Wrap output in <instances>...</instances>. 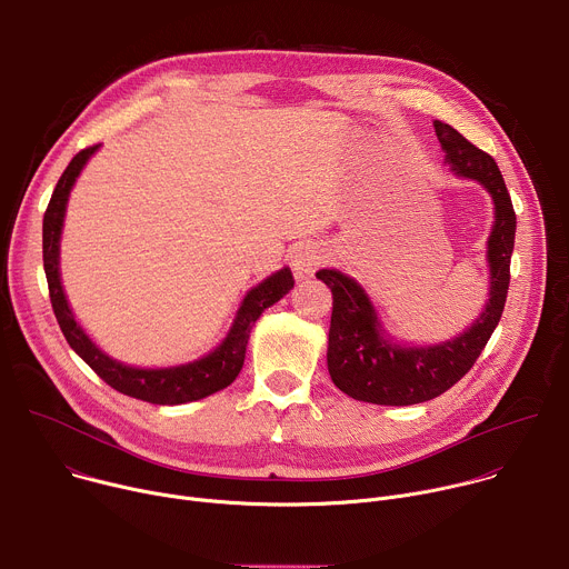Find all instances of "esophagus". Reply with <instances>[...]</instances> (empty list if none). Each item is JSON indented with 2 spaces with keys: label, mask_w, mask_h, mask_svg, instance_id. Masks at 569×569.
<instances>
[{
  "label": "esophagus",
  "mask_w": 569,
  "mask_h": 569,
  "mask_svg": "<svg viewBox=\"0 0 569 569\" xmlns=\"http://www.w3.org/2000/svg\"><path fill=\"white\" fill-rule=\"evenodd\" d=\"M323 252L317 246H299L292 254V268L297 272V277H312L321 266H323Z\"/></svg>",
  "instance_id": "esophagus-1"
}]
</instances>
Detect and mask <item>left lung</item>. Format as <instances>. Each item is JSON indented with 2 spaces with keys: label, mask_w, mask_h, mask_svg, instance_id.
<instances>
[{
  "label": "left lung",
  "mask_w": 569,
  "mask_h": 569,
  "mask_svg": "<svg viewBox=\"0 0 569 569\" xmlns=\"http://www.w3.org/2000/svg\"><path fill=\"white\" fill-rule=\"evenodd\" d=\"M435 132L452 171L483 184L496 202V224L489 238L491 299L463 336L428 349H402L380 336L376 310L353 279L336 270H319L317 279L333 292L329 373L336 387L356 400L417 405L441 396L477 362L505 310L516 238V211L505 178L496 159L452 126L435 121Z\"/></svg>",
  "instance_id": "1"
}]
</instances>
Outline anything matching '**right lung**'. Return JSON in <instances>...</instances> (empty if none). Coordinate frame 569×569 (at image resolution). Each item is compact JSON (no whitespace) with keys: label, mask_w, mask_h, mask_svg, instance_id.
Returning <instances> with one entry per match:
<instances>
[{"label":"right lung","mask_w":569,"mask_h":569,"mask_svg":"<svg viewBox=\"0 0 569 569\" xmlns=\"http://www.w3.org/2000/svg\"><path fill=\"white\" fill-rule=\"evenodd\" d=\"M99 143L88 146L80 152L73 154L69 161V167L60 176L51 200L44 211L42 220V261H44V274L49 283V297H51V308L53 315L60 323V331L69 347L83 358L110 387L117 391L154 402V405H180L189 400L204 398L213 391L224 389L236 380V376L242 369V362H246V347L250 340L252 323L261 317V312L279 301L292 286V272L288 268L279 270L277 274L268 277L263 283L252 288L242 301L233 327L224 342L209 353L202 360H196L191 365L182 367H171V369H134L126 367L117 360H110L106 353H101L90 338L83 333V329L73 321V315L67 306L62 286H60V274H58V250H60V229H62V218H64V204L69 198V191L80 173V169L86 167V161L94 154Z\"/></svg>","instance_id":"add662e5"}]
</instances>
